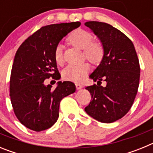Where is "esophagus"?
Masks as SVG:
<instances>
[{
    "label": "esophagus",
    "mask_w": 153,
    "mask_h": 153,
    "mask_svg": "<svg viewBox=\"0 0 153 153\" xmlns=\"http://www.w3.org/2000/svg\"><path fill=\"white\" fill-rule=\"evenodd\" d=\"M76 90H80L82 87H83V86L81 84H79V83H76Z\"/></svg>",
    "instance_id": "1"
}]
</instances>
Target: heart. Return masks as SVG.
<instances>
[{
	"label": "heart",
	"mask_w": 153,
	"mask_h": 153,
	"mask_svg": "<svg viewBox=\"0 0 153 153\" xmlns=\"http://www.w3.org/2000/svg\"><path fill=\"white\" fill-rule=\"evenodd\" d=\"M92 33L83 29H76L68 36L70 44L79 49L83 50V54L93 63H98L104 56V47L100 42L93 41ZM54 59L57 64L62 65L64 62L63 46L58 44L54 50ZM90 66L88 63L76 65H69L63 70L62 75L66 80L79 82L90 72Z\"/></svg>",
	"instance_id": "1"
}]
</instances>
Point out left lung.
Returning <instances> with one entry per match:
<instances>
[{
    "mask_svg": "<svg viewBox=\"0 0 153 153\" xmlns=\"http://www.w3.org/2000/svg\"><path fill=\"white\" fill-rule=\"evenodd\" d=\"M104 47L100 64L90 76L97 84L86 86L91 100L85 111L101 123L123 117L132 107L140 84V67L132 42L112 25L98 21L85 23ZM104 81L107 86L101 83Z\"/></svg>",
    "mask_w": 153,
    "mask_h": 153,
    "instance_id": "8db88e82",
    "label": "left lung"
}]
</instances>
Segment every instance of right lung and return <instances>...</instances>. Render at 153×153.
I'll use <instances>...</instances> for the list:
<instances>
[{
	"label": "right lung",
	"instance_id": "obj_1",
	"mask_svg": "<svg viewBox=\"0 0 153 153\" xmlns=\"http://www.w3.org/2000/svg\"><path fill=\"white\" fill-rule=\"evenodd\" d=\"M80 22L47 25L28 37L15 54L10 79V97L18 120L31 130L49 129L59 117L62 99L76 91L70 81L58 82L56 88L45 86L44 81L60 77L54 59V50L69 32Z\"/></svg>",
	"mask_w": 153,
	"mask_h": 153
}]
</instances>
